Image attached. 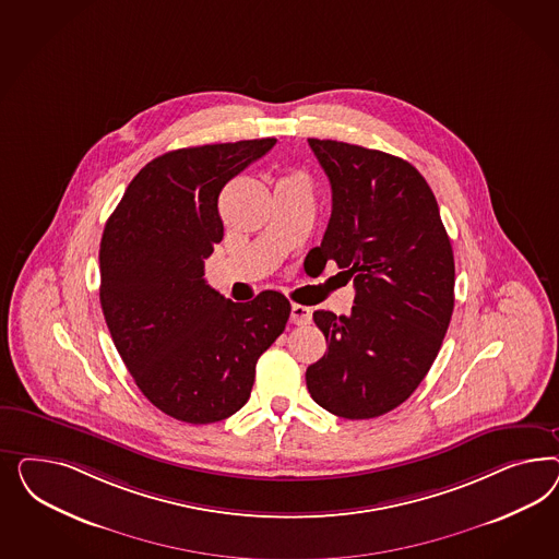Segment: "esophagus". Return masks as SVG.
<instances>
[{
  "label": "esophagus",
  "instance_id": "esophagus-1",
  "mask_svg": "<svg viewBox=\"0 0 559 559\" xmlns=\"http://www.w3.org/2000/svg\"><path fill=\"white\" fill-rule=\"evenodd\" d=\"M290 322L297 323V325L311 322V309L305 305H290Z\"/></svg>",
  "mask_w": 559,
  "mask_h": 559
}]
</instances>
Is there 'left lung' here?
<instances>
[{"instance_id":"obj_1","label":"left lung","mask_w":559,"mask_h":559,"mask_svg":"<svg viewBox=\"0 0 559 559\" xmlns=\"http://www.w3.org/2000/svg\"><path fill=\"white\" fill-rule=\"evenodd\" d=\"M332 187L322 246L355 281L350 316L316 311L328 353L307 367L313 402L348 420L404 404L439 355L455 305V260L439 204L406 159L330 139H307Z\"/></svg>"}]
</instances>
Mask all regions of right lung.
I'll list each match as a JSON object with an SVG mask.
<instances>
[{
  "label": "right lung",
  "mask_w": 559,
  "mask_h": 559,
  "mask_svg": "<svg viewBox=\"0 0 559 559\" xmlns=\"http://www.w3.org/2000/svg\"><path fill=\"white\" fill-rule=\"evenodd\" d=\"M276 139L164 153L136 174L100 241L104 320L136 388L176 420L219 423L250 400L255 362L290 304L262 290L234 304L204 281L223 239L219 192Z\"/></svg>",
  "instance_id": "add662e5"
}]
</instances>
